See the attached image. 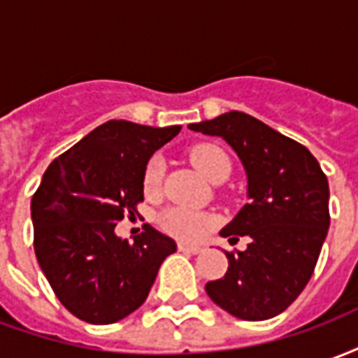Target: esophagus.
<instances>
[{"label":"esophagus","instance_id":"obj_1","mask_svg":"<svg viewBox=\"0 0 358 358\" xmlns=\"http://www.w3.org/2000/svg\"><path fill=\"white\" fill-rule=\"evenodd\" d=\"M178 251L182 253H192V255H197V253H201L203 249L199 245H187V243H180Z\"/></svg>","mask_w":358,"mask_h":358}]
</instances>
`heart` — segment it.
I'll return each mask as SVG.
<instances>
[{
    "label": "heart",
    "instance_id": "b5f03b06",
    "mask_svg": "<svg viewBox=\"0 0 358 358\" xmlns=\"http://www.w3.org/2000/svg\"><path fill=\"white\" fill-rule=\"evenodd\" d=\"M189 159L197 171L210 182H217L220 178H228L232 163L230 157L226 155L217 145H197L189 151ZM164 176V161L161 157H153L145 166L143 174V187L148 194H153L161 187ZM161 226L174 238L184 241H197L201 240L205 234L209 232L215 226V218L207 213L186 209V207H171L161 215Z\"/></svg>",
    "mask_w": 358,
    "mask_h": 358
}]
</instances>
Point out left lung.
<instances>
[{
  "instance_id": "8db88e82",
  "label": "left lung",
  "mask_w": 358,
  "mask_h": 358,
  "mask_svg": "<svg viewBox=\"0 0 358 358\" xmlns=\"http://www.w3.org/2000/svg\"><path fill=\"white\" fill-rule=\"evenodd\" d=\"M187 128L222 138L248 174L249 201L220 232L230 243L248 236V249L226 251L228 272L205 292L241 320L284 313L313 276L330 228L326 174L305 145L240 110Z\"/></svg>"
}]
</instances>
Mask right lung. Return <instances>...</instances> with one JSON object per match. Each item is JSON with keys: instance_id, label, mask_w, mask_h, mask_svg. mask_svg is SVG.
Masks as SVG:
<instances>
[{"instance_id": "right-lung-1", "label": "right lung", "mask_w": 358, "mask_h": 358, "mask_svg": "<svg viewBox=\"0 0 358 358\" xmlns=\"http://www.w3.org/2000/svg\"><path fill=\"white\" fill-rule=\"evenodd\" d=\"M180 128L109 120L43 172L30 203L36 257L63 307L84 322H118L141 307L176 251L153 226H143L134 243L115 226L138 213L149 157Z\"/></svg>"}]
</instances>
